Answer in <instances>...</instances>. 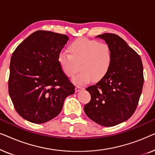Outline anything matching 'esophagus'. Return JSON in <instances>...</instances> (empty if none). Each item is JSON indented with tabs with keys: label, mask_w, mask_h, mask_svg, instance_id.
<instances>
[{
	"label": "esophagus",
	"mask_w": 155,
	"mask_h": 155,
	"mask_svg": "<svg viewBox=\"0 0 155 155\" xmlns=\"http://www.w3.org/2000/svg\"><path fill=\"white\" fill-rule=\"evenodd\" d=\"M83 89L84 88L82 87H80V86H78V85L75 87V91H76V92H79V91L83 90Z\"/></svg>",
	"instance_id": "obj_1"
}]
</instances>
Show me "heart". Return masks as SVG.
Returning a JSON list of instances; mask_svg holds the SVG:
<instances>
[{
	"label": "heart",
	"instance_id": "obj_1",
	"mask_svg": "<svg viewBox=\"0 0 155 155\" xmlns=\"http://www.w3.org/2000/svg\"><path fill=\"white\" fill-rule=\"evenodd\" d=\"M68 53L61 52L58 62L63 73L73 78L78 71L80 73L73 81L77 84L97 81L105 77L113 63V52L107 44L87 38H78L70 43Z\"/></svg>",
	"mask_w": 155,
	"mask_h": 155
}]
</instances>
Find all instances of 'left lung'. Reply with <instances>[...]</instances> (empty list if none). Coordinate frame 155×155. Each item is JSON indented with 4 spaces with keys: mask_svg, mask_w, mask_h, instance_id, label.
<instances>
[{
    "mask_svg": "<svg viewBox=\"0 0 155 155\" xmlns=\"http://www.w3.org/2000/svg\"><path fill=\"white\" fill-rule=\"evenodd\" d=\"M111 46L113 63L107 75L86 88L91 100L84 107L86 115L101 126L111 127L126 121L134 114L143 90L140 57L119 36H97Z\"/></svg>",
    "mask_w": 155,
    "mask_h": 155,
    "instance_id": "obj_1",
    "label": "left lung"
}]
</instances>
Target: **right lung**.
<instances>
[{
	"label": "right lung",
	"instance_id": "right-lung-1",
	"mask_svg": "<svg viewBox=\"0 0 155 155\" xmlns=\"http://www.w3.org/2000/svg\"><path fill=\"white\" fill-rule=\"evenodd\" d=\"M69 38L38 30L18 45L11 56L8 92L19 115L44 124L61 113L75 86L63 73L58 57Z\"/></svg>",
	"mask_w": 155,
	"mask_h": 155
}]
</instances>
